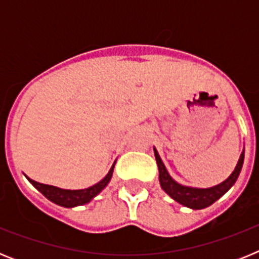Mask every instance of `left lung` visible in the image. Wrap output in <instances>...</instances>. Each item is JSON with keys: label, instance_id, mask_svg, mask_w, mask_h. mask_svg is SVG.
<instances>
[{"label": "left lung", "instance_id": "1", "mask_svg": "<svg viewBox=\"0 0 259 259\" xmlns=\"http://www.w3.org/2000/svg\"><path fill=\"white\" fill-rule=\"evenodd\" d=\"M153 149H154L155 161H157L158 171H159V183H161L162 189L176 202L193 210L205 209V207L210 206L215 201L219 200L226 192L230 191L231 187L236 183L237 178H239L242 163H244V155H245V149H244L233 172L221 184L210 187V188H194V187H187V185H182L175 182L167 171L157 149L155 148H153Z\"/></svg>", "mask_w": 259, "mask_h": 259}]
</instances>
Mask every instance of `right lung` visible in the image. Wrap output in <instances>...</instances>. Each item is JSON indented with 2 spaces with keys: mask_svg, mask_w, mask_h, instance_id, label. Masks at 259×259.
<instances>
[{
  "mask_svg": "<svg viewBox=\"0 0 259 259\" xmlns=\"http://www.w3.org/2000/svg\"><path fill=\"white\" fill-rule=\"evenodd\" d=\"M114 166H115V162H114V164L111 166V168H110V171L107 172V175L105 176L101 182H98L97 184L92 185V187H89V188L85 189H74V191H71V189H62L58 188V187H53V185L41 184V183H37L35 182V180L29 179L28 176H26V178L28 179V182L31 183L38 192H41V193L44 194L45 197L49 201L57 203L59 206L75 207L79 206V205L88 203L89 201L93 200V198H95L96 196L109 184L110 179H111V176H113L114 172Z\"/></svg>",
  "mask_w": 259,
  "mask_h": 259,
  "instance_id": "1",
  "label": "right lung"
}]
</instances>
